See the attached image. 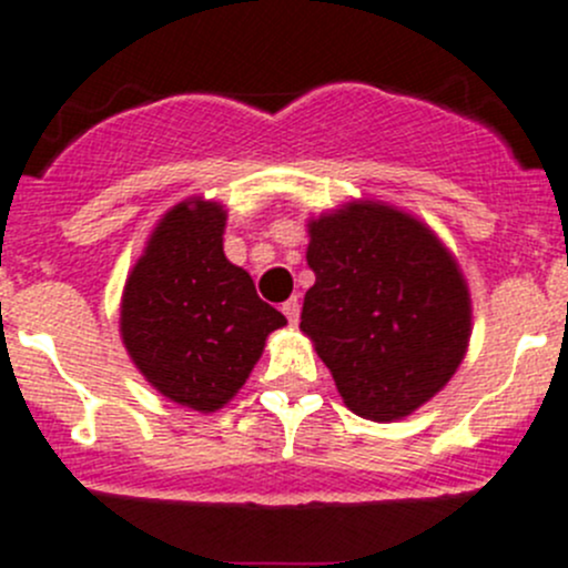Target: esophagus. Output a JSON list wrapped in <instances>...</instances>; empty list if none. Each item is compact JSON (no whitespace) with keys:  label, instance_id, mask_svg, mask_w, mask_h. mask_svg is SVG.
<instances>
[{"label":"esophagus","instance_id":"34e87169","mask_svg":"<svg viewBox=\"0 0 568 568\" xmlns=\"http://www.w3.org/2000/svg\"><path fill=\"white\" fill-rule=\"evenodd\" d=\"M283 313H285V318L291 321V324H296V321H300V300H296V296H294V300L285 302Z\"/></svg>","mask_w":568,"mask_h":568}]
</instances>
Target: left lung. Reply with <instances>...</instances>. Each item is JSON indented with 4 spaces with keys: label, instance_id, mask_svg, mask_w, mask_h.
<instances>
[{
    "label": "left lung",
    "instance_id": "8db88e82",
    "mask_svg": "<svg viewBox=\"0 0 568 568\" xmlns=\"http://www.w3.org/2000/svg\"><path fill=\"white\" fill-rule=\"evenodd\" d=\"M307 233L316 285L300 329L354 415H412L467 352L473 307L459 263L420 220L374 200L311 220Z\"/></svg>",
    "mask_w": 568,
    "mask_h": 568
}]
</instances>
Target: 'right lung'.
I'll return each instance as SVG.
<instances>
[{
    "instance_id": "right-lung-1",
    "label": "right lung",
    "mask_w": 568,
    "mask_h": 568,
    "mask_svg": "<svg viewBox=\"0 0 568 568\" xmlns=\"http://www.w3.org/2000/svg\"><path fill=\"white\" fill-rule=\"evenodd\" d=\"M225 209L183 200L131 268L120 335L140 374L175 404L216 412L239 393L285 316L255 294L222 250Z\"/></svg>"
}]
</instances>
